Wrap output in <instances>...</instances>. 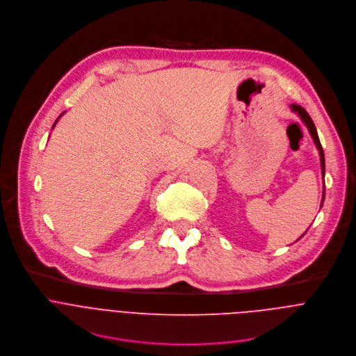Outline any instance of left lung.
I'll list each match as a JSON object with an SVG mask.
<instances>
[{
	"label": "left lung",
	"mask_w": 356,
	"mask_h": 356,
	"mask_svg": "<svg viewBox=\"0 0 356 356\" xmlns=\"http://www.w3.org/2000/svg\"><path fill=\"white\" fill-rule=\"evenodd\" d=\"M291 110L302 120V122L306 125V128H307V131H309V134H310V136H312V139H313V142H314V145H316V149L318 150V154H320V167H321V175H323V178H324V172H325V170H324V153H323V147H321V145H320V140H318V136H317V131H316V127H314V124H313V121H312V118L309 117V114L305 111V108H302L300 106H296V104H291ZM323 200H324V189H323V199H321V204H323ZM321 204H320V207H321ZM306 234V232H305ZM303 234V235H305ZM302 235V236H303ZM300 236V238H302Z\"/></svg>",
	"instance_id": "obj_1"
}]
</instances>
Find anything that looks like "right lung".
Listing matches in <instances>:
<instances>
[{
	"label": "right lung",
	"instance_id": "right-lung-1",
	"mask_svg": "<svg viewBox=\"0 0 356 356\" xmlns=\"http://www.w3.org/2000/svg\"><path fill=\"white\" fill-rule=\"evenodd\" d=\"M63 115H64V113H63V114H61V115H60V117H58V118H57V120H56V122H54V125H53V128H54V127H56V124H57V122H58V120H60V118H61V117H63Z\"/></svg>",
	"mask_w": 356,
	"mask_h": 356
}]
</instances>
